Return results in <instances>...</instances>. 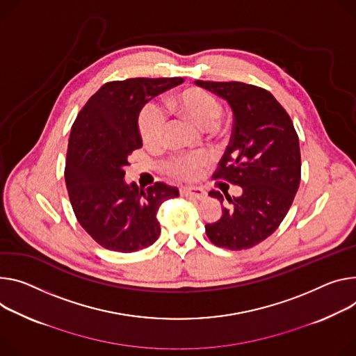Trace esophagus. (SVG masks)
Returning a JSON list of instances; mask_svg holds the SVG:
<instances>
[{"mask_svg": "<svg viewBox=\"0 0 356 356\" xmlns=\"http://www.w3.org/2000/svg\"><path fill=\"white\" fill-rule=\"evenodd\" d=\"M180 195L184 197H195L199 200H203L207 197V191L202 187H195V186H188V187H181L180 188Z\"/></svg>", "mask_w": 356, "mask_h": 356, "instance_id": "34e87169", "label": "esophagus"}]
</instances>
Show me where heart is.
<instances>
[{
    "instance_id": "1",
    "label": "heart",
    "mask_w": 356,
    "mask_h": 356,
    "mask_svg": "<svg viewBox=\"0 0 356 356\" xmlns=\"http://www.w3.org/2000/svg\"><path fill=\"white\" fill-rule=\"evenodd\" d=\"M172 111L195 122L200 127H210L221 115V105L214 95L202 88H188L172 95L168 99ZM166 127V116L161 108L154 102L142 106L138 115V129L142 140L146 145H157L163 139ZM209 157L206 153H187L173 156L166 161L168 173L179 179H195L207 166Z\"/></svg>"
}]
</instances>
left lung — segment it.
I'll return each instance as SVG.
<instances>
[{
	"label": "left lung",
	"mask_w": 356,
	"mask_h": 356,
	"mask_svg": "<svg viewBox=\"0 0 356 356\" xmlns=\"http://www.w3.org/2000/svg\"><path fill=\"white\" fill-rule=\"evenodd\" d=\"M229 102L233 132L214 179L241 186L238 197L211 190L225 207L206 224L209 240L222 248L247 250L270 237L286 216L301 180V152L293 120L274 96L243 82L196 81Z\"/></svg>",
	"instance_id": "8db88e82"
}]
</instances>
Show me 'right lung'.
<instances>
[{
  "instance_id": "add662e5",
  "label": "right lung",
  "mask_w": 356,
  "mask_h": 356,
  "mask_svg": "<svg viewBox=\"0 0 356 356\" xmlns=\"http://www.w3.org/2000/svg\"><path fill=\"white\" fill-rule=\"evenodd\" d=\"M183 78H132L108 82L78 113L70 136L65 183L83 230L106 250L134 252L159 234L157 210L179 188L157 181L139 188L124 181L129 154L142 147L138 115L156 95Z\"/></svg>"
}]
</instances>
